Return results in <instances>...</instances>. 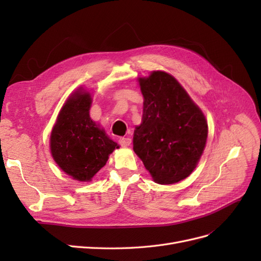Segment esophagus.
I'll return each instance as SVG.
<instances>
[{
	"instance_id": "1",
	"label": "esophagus",
	"mask_w": 261,
	"mask_h": 261,
	"mask_svg": "<svg viewBox=\"0 0 261 261\" xmlns=\"http://www.w3.org/2000/svg\"><path fill=\"white\" fill-rule=\"evenodd\" d=\"M132 144V139L128 137H123L120 138V145L123 147H128Z\"/></svg>"
}]
</instances>
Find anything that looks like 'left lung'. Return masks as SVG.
<instances>
[{
	"mask_svg": "<svg viewBox=\"0 0 261 261\" xmlns=\"http://www.w3.org/2000/svg\"><path fill=\"white\" fill-rule=\"evenodd\" d=\"M138 81L144 110L134 151L156 183H177L191 175L203 152L206 117L172 75L156 70Z\"/></svg>",
	"mask_w": 261,
	"mask_h": 261,
	"instance_id": "obj_1",
	"label": "left lung"
}]
</instances>
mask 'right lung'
Instances as JSON below:
<instances>
[{"label": "right lung", "mask_w": 261, "mask_h": 261, "mask_svg": "<svg viewBox=\"0 0 261 261\" xmlns=\"http://www.w3.org/2000/svg\"><path fill=\"white\" fill-rule=\"evenodd\" d=\"M92 99L80 88L61 109L50 137L54 161L76 180L89 181L106 165L117 144L89 116Z\"/></svg>", "instance_id": "right-lung-1"}]
</instances>
